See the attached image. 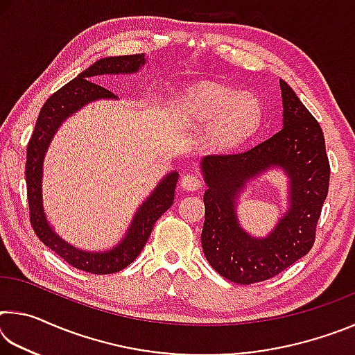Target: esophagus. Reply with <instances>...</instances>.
<instances>
[{
	"mask_svg": "<svg viewBox=\"0 0 355 355\" xmlns=\"http://www.w3.org/2000/svg\"><path fill=\"white\" fill-rule=\"evenodd\" d=\"M180 186L186 191H197L202 188V178L194 175V173H186L180 180Z\"/></svg>",
	"mask_w": 355,
	"mask_h": 355,
	"instance_id": "esophagus-1",
	"label": "esophagus"
}]
</instances>
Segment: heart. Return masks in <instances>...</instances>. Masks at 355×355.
Listing matches in <instances>:
<instances>
[{
    "label": "heart",
    "instance_id": "1",
    "mask_svg": "<svg viewBox=\"0 0 355 355\" xmlns=\"http://www.w3.org/2000/svg\"><path fill=\"white\" fill-rule=\"evenodd\" d=\"M189 122L207 128L209 147L230 150L238 147L261 122V103L255 95L214 86H199L184 94L180 101Z\"/></svg>",
    "mask_w": 355,
    "mask_h": 355
}]
</instances>
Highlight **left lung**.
<instances>
[{
  "mask_svg": "<svg viewBox=\"0 0 355 355\" xmlns=\"http://www.w3.org/2000/svg\"><path fill=\"white\" fill-rule=\"evenodd\" d=\"M280 89L284 128L279 133L243 152L200 161L207 184L203 254L216 272L241 285L271 279L309 254L329 191L330 166L320 123L284 80ZM272 168L288 178V209L266 237H252L237 220V199L250 179Z\"/></svg>",
  "mask_w": 355,
  "mask_h": 355,
  "instance_id": "left-lung-1",
  "label": "left lung"
}]
</instances>
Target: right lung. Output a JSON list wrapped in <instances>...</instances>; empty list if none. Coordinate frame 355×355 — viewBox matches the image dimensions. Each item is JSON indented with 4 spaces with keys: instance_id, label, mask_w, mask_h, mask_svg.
I'll return each mask as SVG.
<instances>
[{
    "instance_id": "obj_1",
    "label": "right lung",
    "mask_w": 355,
    "mask_h": 355,
    "mask_svg": "<svg viewBox=\"0 0 355 355\" xmlns=\"http://www.w3.org/2000/svg\"><path fill=\"white\" fill-rule=\"evenodd\" d=\"M147 62L144 53L130 56L101 58L91 67L81 71L75 80L65 84L58 92L45 101L39 112L35 128L26 148V189L29 203V218L35 235L46 248L64 258L76 269L91 274L119 272L133 263L146 245L155 222L172 207L178 172L173 171L161 180L146 200L135 213L125 236L110 250H83L65 241L50 225L42 199V180H44V161L51 139L59 127L92 101L117 100L107 89L98 86L91 80L101 75H133L137 73Z\"/></svg>"
}]
</instances>
